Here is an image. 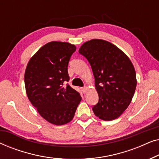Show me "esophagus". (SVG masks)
Wrapping results in <instances>:
<instances>
[{"label": "esophagus", "instance_id": "esophagus-1", "mask_svg": "<svg viewBox=\"0 0 159 159\" xmlns=\"http://www.w3.org/2000/svg\"><path fill=\"white\" fill-rule=\"evenodd\" d=\"M82 92H83L84 93H85L87 92V90H88V87H87V86L83 87V88H82Z\"/></svg>", "mask_w": 159, "mask_h": 159}]
</instances>
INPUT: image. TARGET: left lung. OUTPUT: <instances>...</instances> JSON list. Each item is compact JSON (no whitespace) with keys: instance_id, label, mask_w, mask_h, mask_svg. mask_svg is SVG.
<instances>
[{"instance_id":"8db88e82","label":"left lung","mask_w":159,"mask_h":159,"mask_svg":"<svg viewBox=\"0 0 159 159\" xmlns=\"http://www.w3.org/2000/svg\"><path fill=\"white\" fill-rule=\"evenodd\" d=\"M79 53L90 63L99 101L93 107L99 119L111 121L127 109L137 85L136 73L128 56L108 41L93 39L80 47Z\"/></svg>"}]
</instances>
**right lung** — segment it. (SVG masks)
<instances>
[{
    "mask_svg": "<svg viewBox=\"0 0 159 159\" xmlns=\"http://www.w3.org/2000/svg\"><path fill=\"white\" fill-rule=\"evenodd\" d=\"M76 51L69 43L50 42L28 62L25 84L30 101L48 122L63 125L72 120L81 101L80 94L71 88L68 64Z\"/></svg>",
    "mask_w": 159,
    "mask_h": 159,
    "instance_id": "add662e5",
    "label": "right lung"
}]
</instances>
